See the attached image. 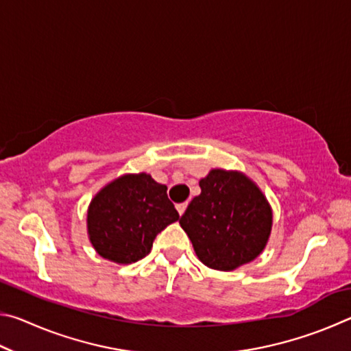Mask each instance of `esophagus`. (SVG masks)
I'll list each match as a JSON object with an SVG mask.
<instances>
[{"mask_svg": "<svg viewBox=\"0 0 351 351\" xmlns=\"http://www.w3.org/2000/svg\"><path fill=\"white\" fill-rule=\"evenodd\" d=\"M186 209H187V204L186 203L176 206V210H178V213H180V215H182V213L186 212Z\"/></svg>", "mask_w": 351, "mask_h": 351, "instance_id": "1", "label": "esophagus"}]
</instances>
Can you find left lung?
<instances>
[{"instance_id": "8db88e82", "label": "left lung", "mask_w": 351, "mask_h": 351, "mask_svg": "<svg viewBox=\"0 0 351 351\" xmlns=\"http://www.w3.org/2000/svg\"><path fill=\"white\" fill-rule=\"evenodd\" d=\"M199 187L180 219L197 257L217 271L251 263L265 251L272 229L265 193L243 171L224 169H212Z\"/></svg>"}]
</instances>
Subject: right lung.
Here are the masks:
<instances>
[{
	"mask_svg": "<svg viewBox=\"0 0 351 351\" xmlns=\"http://www.w3.org/2000/svg\"><path fill=\"white\" fill-rule=\"evenodd\" d=\"M178 219L167 186L145 171L125 173L94 195L86 212L88 239L102 258L130 265L150 254L156 235Z\"/></svg>",
	"mask_w": 351,
	"mask_h": 351,
	"instance_id": "obj_1",
	"label": "right lung"
}]
</instances>
